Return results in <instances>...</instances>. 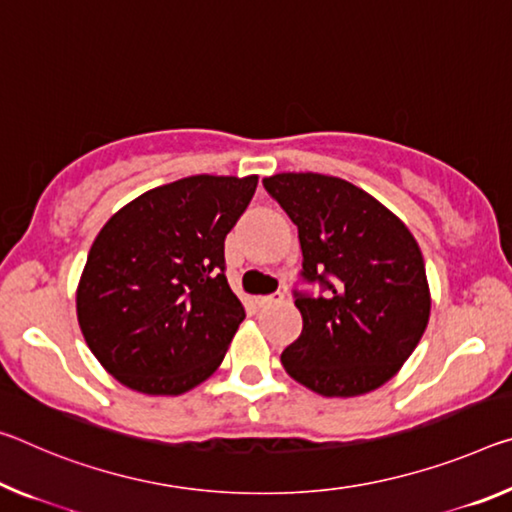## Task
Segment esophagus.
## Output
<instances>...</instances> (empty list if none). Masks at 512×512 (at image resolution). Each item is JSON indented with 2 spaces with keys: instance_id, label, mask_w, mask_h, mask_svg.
Segmentation results:
<instances>
[{
  "instance_id": "34e87169",
  "label": "esophagus",
  "mask_w": 512,
  "mask_h": 512,
  "mask_svg": "<svg viewBox=\"0 0 512 512\" xmlns=\"http://www.w3.org/2000/svg\"><path fill=\"white\" fill-rule=\"evenodd\" d=\"M285 300V294H269V296H257V305L259 307H269V305H275V303H282Z\"/></svg>"
}]
</instances>
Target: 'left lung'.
Masks as SVG:
<instances>
[{
	"label": "left lung",
	"mask_w": 512,
	"mask_h": 512,
	"mask_svg": "<svg viewBox=\"0 0 512 512\" xmlns=\"http://www.w3.org/2000/svg\"><path fill=\"white\" fill-rule=\"evenodd\" d=\"M264 189L298 225L303 275L326 296H296L303 330L280 355L321 396L369 394L401 371L431 316L424 255L399 216L360 186L321 173H278Z\"/></svg>",
	"instance_id": "8db88e82"
}]
</instances>
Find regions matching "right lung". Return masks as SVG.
<instances>
[{"label":"right lung","mask_w":512,"mask_h":512,"mask_svg":"<svg viewBox=\"0 0 512 512\" xmlns=\"http://www.w3.org/2000/svg\"><path fill=\"white\" fill-rule=\"evenodd\" d=\"M257 175H191L141 193L97 234L77 285L88 348L120 385L180 396L221 367L243 305L225 278V237Z\"/></svg>","instance_id":"obj_1"}]
</instances>
